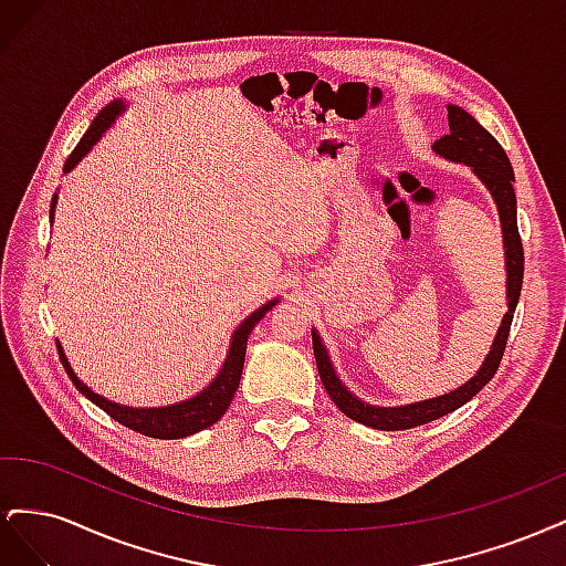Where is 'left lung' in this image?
I'll return each mask as SVG.
<instances>
[{
    "label": "left lung",
    "instance_id": "8db88e82",
    "mask_svg": "<svg viewBox=\"0 0 566 566\" xmlns=\"http://www.w3.org/2000/svg\"><path fill=\"white\" fill-rule=\"evenodd\" d=\"M449 129L451 132L447 136H441V139L434 144V150L443 158L474 167L476 177L486 184L495 205H499V214H501V224H503V241H505L510 310L501 323L499 335H495L493 349L489 352L484 366L479 368V373L468 385L458 387L451 394H443V397H439V399L410 403L403 408H375V406L358 401L352 391H347V387H342L339 378L331 366L328 352H325V347L321 345L318 335L312 333L316 366H318V375H321V382H323L325 391L331 394V399L335 401V406L342 410V413L356 422L373 427V430H385V432L410 430V427H420V424L432 422L441 416L451 413V410L460 408L462 403H468L474 394L493 378L495 370H499V366L503 361L510 325H512V314H515V310H517V300L522 293L524 248H522V238H520V229H517V198H515V188H512L515 172H512L507 153L503 150V146L499 142H495V136L491 132H486L470 113H465L458 106H449Z\"/></svg>",
    "mask_w": 566,
    "mask_h": 566
}]
</instances>
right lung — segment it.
Returning <instances> with one entry per match:
<instances>
[{"mask_svg":"<svg viewBox=\"0 0 566 566\" xmlns=\"http://www.w3.org/2000/svg\"><path fill=\"white\" fill-rule=\"evenodd\" d=\"M119 111H123V106L111 104V106H106L104 111H101L94 117L92 127L84 132L80 144L73 148L71 156H67V160L63 165V172H67V169L75 167L82 160L84 153H87L98 142V136L108 129V125L113 123L115 115ZM54 205H56V196H54V200H51V212H49L51 217H54ZM273 304H276V300L264 304L260 312H254L252 316H248L243 321L241 328L235 331V335L231 339V349H229V356H227V364H224V368L219 370L217 380L208 389H202L198 397H193V399H188V401L177 403V406H167V408H129V406H117V403H113V401H108L104 397H98V394H94L87 385L77 380V375L73 373L71 364H67V358H65L59 342H56V347H59V356H61V364H63V368L67 373V378L73 380V385L92 403H96L98 408H104L113 420L129 427V430H134V432L153 437V439H181V437L196 434V432L205 430V427L214 424L221 416L227 413V408H229V403L233 399V394H235L238 385H241L248 335H250V331L254 328V325L264 318V314L271 312Z\"/></svg>","mask_w":566,"mask_h":566,"instance_id":"obj_1","label":"right lung"}]
</instances>
